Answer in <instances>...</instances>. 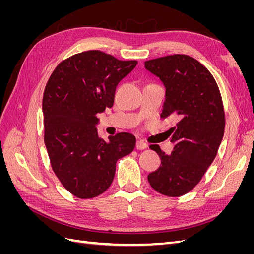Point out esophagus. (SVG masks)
<instances>
[{
	"instance_id": "esophagus-1",
	"label": "esophagus",
	"mask_w": 254,
	"mask_h": 254,
	"mask_svg": "<svg viewBox=\"0 0 254 254\" xmlns=\"http://www.w3.org/2000/svg\"><path fill=\"white\" fill-rule=\"evenodd\" d=\"M135 147H136V149L143 150V149L147 148V144H146L145 142H143L142 140H137V141H136V144H135Z\"/></svg>"
}]
</instances>
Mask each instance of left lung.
I'll use <instances>...</instances> for the list:
<instances>
[{
  "mask_svg": "<svg viewBox=\"0 0 254 254\" xmlns=\"http://www.w3.org/2000/svg\"><path fill=\"white\" fill-rule=\"evenodd\" d=\"M145 68L165 87L162 119H174V150L166 155L151 145L161 166L148 175L152 189L170 197L193 190L217 155L225 132L221 95L212 74L188 55H171L145 61Z\"/></svg>",
  "mask_w": 254,
  "mask_h": 254,
  "instance_id": "8db88e82",
  "label": "left lung"
}]
</instances>
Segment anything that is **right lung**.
I'll list each match as a JSON object with an SVG mask.
<instances>
[{"label": "right lung", "mask_w": 254, "mask_h": 254, "mask_svg": "<svg viewBox=\"0 0 254 254\" xmlns=\"http://www.w3.org/2000/svg\"><path fill=\"white\" fill-rule=\"evenodd\" d=\"M137 61H122L101 51H87L60 63L44 90V143L54 173L81 199L103 194L113 181L117 161L132 152L135 136L121 132L98 136L96 114L114 103L118 83Z\"/></svg>", "instance_id": "right-lung-1"}]
</instances>
